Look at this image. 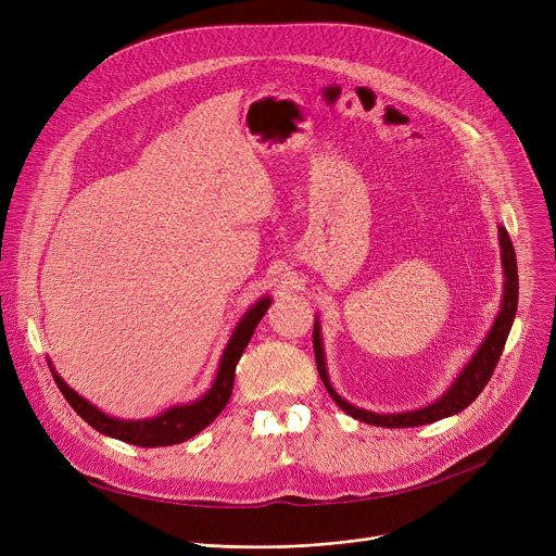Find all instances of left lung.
Segmentation results:
<instances>
[{
	"mask_svg": "<svg viewBox=\"0 0 556 556\" xmlns=\"http://www.w3.org/2000/svg\"><path fill=\"white\" fill-rule=\"evenodd\" d=\"M500 247H502V268H504V294H502V307L500 314L495 316V324L489 330L486 339L470 356V361L464 365V369L457 374V378L451 382V387L440 395L438 401H433L427 407L412 409V412H401V414H376L367 412L361 407L350 405L345 399L337 393V389L330 382L328 376V365H326V352H324V339H321V326L319 319L314 321V334H312V345H314V358H316V369H319V376L332 395V401L352 418L374 425V427H387V429H401V427H420V425H431L435 420L448 418L466 409L486 382L491 380L495 365L502 356V350L506 345V339L510 334L515 314H517V299H519V275H517V257L515 249L508 237V230L500 226Z\"/></svg>",
	"mask_w": 556,
	"mask_h": 556,
	"instance_id": "1",
	"label": "left lung"
}]
</instances>
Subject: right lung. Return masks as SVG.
Instances as JSON below:
<instances>
[{"mask_svg": "<svg viewBox=\"0 0 556 556\" xmlns=\"http://www.w3.org/2000/svg\"><path fill=\"white\" fill-rule=\"evenodd\" d=\"M273 299L266 294L260 301H255L251 305V309L242 316L240 324L235 326L222 358H219V367L217 374L213 378V384L208 387V391L204 395H200L198 401L187 403V405H174L167 412H163L161 416L155 418H144V420H123V418H114L108 416L105 412H101L97 405H92L90 401H86L81 393H76L52 367V361H48L50 371L54 376L56 387L61 389V393L65 395V401L70 403V407L81 416L90 427H94L99 433L116 438L121 442L127 444H136V446H172V444H180L193 435H198L202 429H206L226 407L230 393H232V382H235V367L240 363L257 324L262 321V316L266 314V309L270 307Z\"/></svg>", "mask_w": 556, "mask_h": 556, "instance_id": "add662e5", "label": "right lung"}]
</instances>
